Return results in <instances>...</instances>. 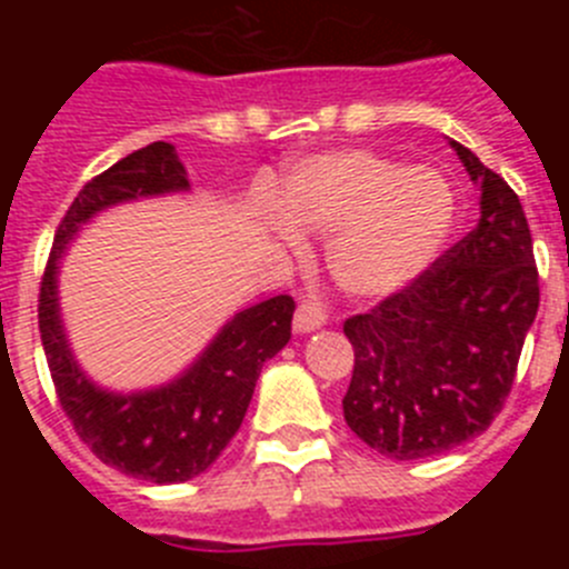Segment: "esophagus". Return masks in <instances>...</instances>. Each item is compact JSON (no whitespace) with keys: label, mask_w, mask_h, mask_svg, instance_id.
Returning <instances> with one entry per match:
<instances>
[{"label":"esophagus","mask_w":569,"mask_h":569,"mask_svg":"<svg viewBox=\"0 0 569 569\" xmlns=\"http://www.w3.org/2000/svg\"><path fill=\"white\" fill-rule=\"evenodd\" d=\"M325 321H328V316H325L321 305H316V301H301L293 316V330L296 333H313Z\"/></svg>","instance_id":"esophagus-1"}]
</instances>
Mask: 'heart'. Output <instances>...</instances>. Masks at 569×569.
<instances>
[{"mask_svg":"<svg viewBox=\"0 0 569 569\" xmlns=\"http://www.w3.org/2000/svg\"><path fill=\"white\" fill-rule=\"evenodd\" d=\"M280 216L268 213L276 239L296 230L330 233L328 268L353 296H385L419 279L453 230L456 196L433 170L370 153L316 156L276 190Z\"/></svg>","mask_w":569,"mask_h":569,"instance_id":"b5f03b06","label":"heart"}]
</instances>
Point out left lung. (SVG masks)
<instances>
[{
  "instance_id": "left-lung-1",
  "label": "left lung",
  "mask_w": 569,
  "mask_h": 569,
  "mask_svg": "<svg viewBox=\"0 0 569 569\" xmlns=\"http://www.w3.org/2000/svg\"><path fill=\"white\" fill-rule=\"evenodd\" d=\"M481 219L407 288L350 316L347 427L396 461L439 456L501 413L539 310V270L519 196L465 144Z\"/></svg>"
}]
</instances>
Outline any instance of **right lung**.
Listing matches in <instances>:
<instances>
[{"label": "right lung", "instance_id": "right-lung-1", "mask_svg": "<svg viewBox=\"0 0 569 569\" xmlns=\"http://www.w3.org/2000/svg\"><path fill=\"white\" fill-rule=\"evenodd\" d=\"M188 188V170L168 142L133 150L93 176L59 222L39 288V333L64 416L97 459L153 485L190 481L230 445L248 413L261 365L290 341L293 296H273L236 313L170 385L122 396L93 385L70 356L59 319L57 264L68 241L99 210Z\"/></svg>", "mask_w": 569, "mask_h": 569}]
</instances>
